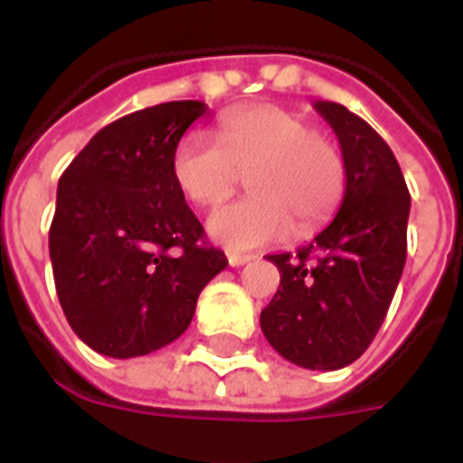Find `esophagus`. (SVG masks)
<instances>
[{"label":"esophagus","mask_w":463,"mask_h":463,"mask_svg":"<svg viewBox=\"0 0 463 463\" xmlns=\"http://www.w3.org/2000/svg\"><path fill=\"white\" fill-rule=\"evenodd\" d=\"M250 260H255V255H250V252H228V262L232 268H241V265Z\"/></svg>","instance_id":"esophagus-1"}]
</instances>
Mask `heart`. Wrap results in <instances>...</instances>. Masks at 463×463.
<instances>
[{
	"instance_id": "b5f03b06",
	"label": "heart",
	"mask_w": 463,
	"mask_h": 463,
	"mask_svg": "<svg viewBox=\"0 0 463 463\" xmlns=\"http://www.w3.org/2000/svg\"><path fill=\"white\" fill-rule=\"evenodd\" d=\"M242 175L252 195L211 213L208 232L231 250L310 235L340 208L347 188L345 153L330 136L312 131L305 116L260 104L225 114L215 141L188 133L171 153V178L185 201L215 205Z\"/></svg>"
}]
</instances>
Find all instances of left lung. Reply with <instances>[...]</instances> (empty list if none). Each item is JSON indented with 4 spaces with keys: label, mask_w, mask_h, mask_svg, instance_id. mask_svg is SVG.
<instances>
[{
    "label": "left lung",
    "mask_w": 463,
    "mask_h": 463,
    "mask_svg": "<svg viewBox=\"0 0 463 463\" xmlns=\"http://www.w3.org/2000/svg\"><path fill=\"white\" fill-rule=\"evenodd\" d=\"M315 109L340 138L347 188L310 245L268 255L280 288L260 327L288 362L330 372L362 357L387 317L407 260L411 201L394 153L364 118L332 101Z\"/></svg>",
    "instance_id": "obj_1"
}]
</instances>
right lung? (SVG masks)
I'll return each mask as SVG.
<instances>
[{"label": "right lung", "mask_w": 463, "mask_h": 463, "mask_svg": "<svg viewBox=\"0 0 463 463\" xmlns=\"http://www.w3.org/2000/svg\"><path fill=\"white\" fill-rule=\"evenodd\" d=\"M203 101H168L109 123L59 178L49 255L79 340L141 357L188 330L198 295L228 258L171 178V153Z\"/></svg>", "instance_id": "1"}]
</instances>
